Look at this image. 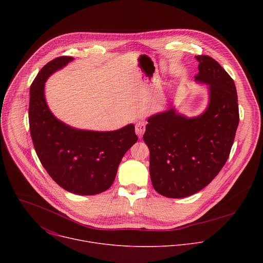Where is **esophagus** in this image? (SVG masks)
Instances as JSON below:
<instances>
[{
	"instance_id": "1",
	"label": "esophagus",
	"mask_w": 263,
	"mask_h": 263,
	"mask_svg": "<svg viewBox=\"0 0 263 263\" xmlns=\"http://www.w3.org/2000/svg\"><path fill=\"white\" fill-rule=\"evenodd\" d=\"M144 131H145V123L143 121H138L135 124V132H136V134L138 135L139 138L142 137Z\"/></svg>"
}]
</instances>
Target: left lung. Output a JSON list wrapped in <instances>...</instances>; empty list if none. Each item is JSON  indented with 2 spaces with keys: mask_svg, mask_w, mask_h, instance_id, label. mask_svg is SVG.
I'll return each instance as SVG.
<instances>
[{
  "mask_svg": "<svg viewBox=\"0 0 263 263\" xmlns=\"http://www.w3.org/2000/svg\"><path fill=\"white\" fill-rule=\"evenodd\" d=\"M196 59V80L209 86L207 110L194 119L174 109L158 114L147 120L143 134L153 187L166 198L192 196L217 176L229 158L239 122L233 79L210 56Z\"/></svg>",
  "mask_w": 263,
  "mask_h": 263,
  "instance_id": "left-lung-1",
  "label": "left lung"
}]
</instances>
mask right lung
<instances>
[{
  "label": "right lung",
  "mask_w": 263,
  "mask_h": 263,
  "mask_svg": "<svg viewBox=\"0 0 263 263\" xmlns=\"http://www.w3.org/2000/svg\"><path fill=\"white\" fill-rule=\"evenodd\" d=\"M72 60L60 56L48 62L30 86L29 126L43 166L63 190L84 196L107 191L125 153L137 141L135 128L95 132L76 130L58 121L45 100V82L51 73Z\"/></svg>",
  "instance_id": "add662e5"
}]
</instances>
